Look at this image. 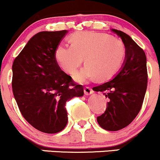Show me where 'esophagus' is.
I'll list each match as a JSON object with an SVG mask.
<instances>
[{"instance_id": "esophagus-1", "label": "esophagus", "mask_w": 160, "mask_h": 160, "mask_svg": "<svg viewBox=\"0 0 160 160\" xmlns=\"http://www.w3.org/2000/svg\"><path fill=\"white\" fill-rule=\"evenodd\" d=\"M93 93V90H92V89L90 88V87H85V88H84V93H85V95L89 96V95H90V94H92Z\"/></svg>"}]
</instances>
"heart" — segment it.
Wrapping results in <instances>:
<instances>
[{
	"instance_id": "heart-1",
	"label": "heart",
	"mask_w": 160,
	"mask_h": 160,
	"mask_svg": "<svg viewBox=\"0 0 160 160\" xmlns=\"http://www.w3.org/2000/svg\"><path fill=\"white\" fill-rule=\"evenodd\" d=\"M71 44H60L55 58L60 67L74 74L83 63L85 67L74 76V80L87 83L98 77L107 80L119 70L125 58L126 49L120 40L106 33L93 31L74 33L70 37Z\"/></svg>"
}]
</instances>
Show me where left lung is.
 Wrapping results in <instances>:
<instances>
[{
    "instance_id": "obj_1",
    "label": "left lung",
    "mask_w": 160,
    "mask_h": 160,
    "mask_svg": "<svg viewBox=\"0 0 160 160\" xmlns=\"http://www.w3.org/2000/svg\"><path fill=\"white\" fill-rule=\"evenodd\" d=\"M111 31L120 37L125 46V59L119 71L109 81L93 87L105 91L108 99L104 113L97 117L102 129L117 131L127 127L139 113L147 87V57L145 52L130 37L116 29Z\"/></svg>"
}]
</instances>
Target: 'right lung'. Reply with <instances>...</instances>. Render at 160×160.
<instances>
[{
  "label": "right lung",
  "instance_id": "1",
  "mask_svg": "<svg viewBox=\"0 0 160 160\" xmlns=\"http://www.w3.org/2000/svg\"><path fill=\"white\" fill-rule=\"evenodd\" d=\"M67 33H38L13 63L12 89L19 110L32 127L46 133L65 128L66 102L83 96V87L61 70L55 58V50Z\"/></svg>",
  "mask_w": 160,
  "mask_h": 160
}]
</instances>
